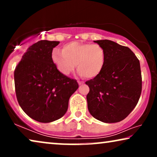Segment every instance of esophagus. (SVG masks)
I'll use <instances>...</instances> for the list:
<instances>
[{
    "label": "esophagus",
    "instance_id": "obj_1",
    "mask_svg": "<svg viewBox=\"0 0 157 157\" xmlns=\"http://www.w3.org/2000/svg\"><path fill=\"white\" fill-rule=\"evenodd\" d=\"M78 83L79 85H82V84H83V83H84V82H83V81H79V80H78Z\"/></svg>",
    "mask_w": 157,
    "mask_h": 157
}]
</instances>
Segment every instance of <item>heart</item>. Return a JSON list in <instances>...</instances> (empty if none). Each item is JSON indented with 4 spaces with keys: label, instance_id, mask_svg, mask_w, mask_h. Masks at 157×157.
<instances>
[{
    "label": "heart",
    "instance_id": "obj_1",
    "mask_svg": "<svg viewBox=\"0 0 157 157\" xmlns=\"http://www.w3.org/2000/svg\"><path fill=\"white\" fill-rule=\"evenodd\" d=\"M51 59L62 74H70L76 64L79 74L92 78L97 76L103 70L106 53L98 44L71 42L64 45L63 51L53 49Z\"/></svg>",
    "mask_w": 157,
    "mask_h": 157
}]
</instances>
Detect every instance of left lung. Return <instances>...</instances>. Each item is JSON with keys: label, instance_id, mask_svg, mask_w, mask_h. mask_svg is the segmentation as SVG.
<instances>
[{"label": "left lung", "instance_id": "8db88e82", "mask_svg": "<svg viewBox=\"0 0 157 157\" xmlns=\"http://www.w3.org/2000/svg\"><path fill=\"white\" fill-rule=\"evenodd\" d=\"M94 42L104 48L106 59L101 72L86 82L90 89L88 109L98 121L117 123L132 112L140 98V63L128 47L109 40Z\"/></svg>", "mask_w": 157, "mask_h": 157}]
</instances>
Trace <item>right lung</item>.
I'll list each match as a JSON object with an SVG mask.
<instances>
[{"label":"right lung","instance_id":"add662e5","mask_svg":"<svg viewBox=\"0 0 157 157\" xmlns=\"http://www.w3.org/2000/svg\"><path fill=\"white\" fill-rule=\"evenodd\" d=\"M59 41L41 40L29 46L14 71L17 100L23 111L36 121L49 123L65 114L76 80L62 74L51 59Z\"/></svg>","mask_w":157,"mask_h":157}]
</instances>
